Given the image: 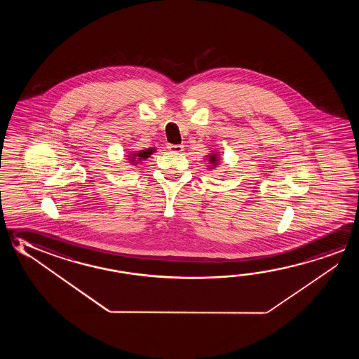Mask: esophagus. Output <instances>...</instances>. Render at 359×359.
I'll return each mask as SVG.
<instances>
[{
	"instance_id": "esophagus-1",
	"label": "esophagus",
	"mask_w": 359,
	"mask_h": 359,
	"mask_svg": "<svg viewBox=\"0 0 359 359\" xmlns=\"http://www.w3.org/2000/svg\"><path fill=\"white\" fill-rule=\"evenodd\" d=\"M168 149L172 151V153H182V149H184V145H168Z\"/></svg>"
}]
</instances>
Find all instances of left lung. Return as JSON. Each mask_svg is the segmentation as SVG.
Returning a JSON list of instances; mask_svg holds the SVG:
<instances>
[{"label": "left lung", "mask_w": 359, "mask_h": 359, "mask_svg": "<svg viewBox=\"0 0 359 359\" xmlns=\"http://www.w3.org/2000/svg\"><path fill=\"white\" fill-rule=\"evenodd\" d=\"M209 161H210V163H214V165H215V163H217V156H215V155H212V156H209Z\"/></svg>", "instance_id": "8db88e82"}]
</instances>
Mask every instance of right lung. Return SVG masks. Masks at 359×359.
<instances>
[{
  "mask_svg": "<svg viewBox=\"0 0 359 359\" xmlns=\"http://www.w3.org/2000/svg\"><path fill=\"white\" fill-rule=\"evenodd\" d=\"M154 151H155L154 149H147L145 151H139L137 154H133V156H134V158H133L131 160L134 161V160L147 159V158H149V156H150V155H151Z\"/></svg>",
  "mask_w": 359,
  "mask_h": 359,
  "instance_id": "obj_1",
  "label": "right lung"
}]
</instances>
